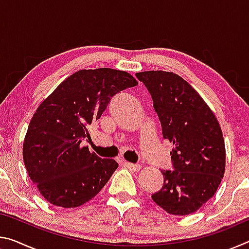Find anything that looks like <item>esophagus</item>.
Returning <instances> with one entry per match:
<instances>
[{
    "label": "esophagus",
    "instance_id": "34e87169",
    "mask_svg": "<svg viewBox=\"0 0 249 249\" xmlns=\"http://www.w3.org/2000/svg\"><path fill=\"white\" fill-rule=\"evenodd\" d=\"M123 163L126 167L129 168V169H132L133 171H138V170H141V168H142L141 165H136V163H132V162H127V161H123Z\"/></svg>",
    "mask_w": 249,
    "mask_h": 249
}]
</instances>
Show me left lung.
Wrapping results in <instances>:
<instances>
[{"label": "left lung", "mask_w": 249, "mask_h": 249, "mask_svg": "<svg viewBox=\"0 0 249 249\" xmlns=\"http://www.w3.org/2000/svg\"><path fill=\"white\" fill-rule=\"evenodd\" d=\"M153 98L162 136L174 145V170H161L163 185L151 199L172 215H188L217 190L225 172V144L218 121L200 94L168 71L137 72Z\"/></svg>", "instance_id": "8db88e82"}]
</instances>
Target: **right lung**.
<instances>
[{
    "label": "right lung",
    "instance_id": "right-lung-1",
    "mask_svg": "<svg viewBox=\"0 0 249 249\" xmlns=\"http://www.w3.org/2000/svg\"><path fill=\"white\" fill-rule=\"evenodd\" d=\"M111 68L80 70L64 80L34 113L23 144L29 178L49 203L77 208L98 195L119 167L90 153L82 141L119 92L137 86Z\"/></svg>",
    "mask_w": 249,
    "mask_h": 249
}]
</instances>
